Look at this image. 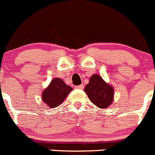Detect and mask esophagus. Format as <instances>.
<instances>
[{
  "label": "esophagus",
  "instance_id": "esophagus-1",
  "mask_svg": "<svg viewBox=\"0 0 155 155\" xmlns=\"http://www.w3.org/2000/svg\"><path fill=\"white\" fill-rule=\"evenodd\" d=\"M75 88L82 90V89H84V85L83 84H81V85H78V86H76V87H75Z\"/></svg>",
  "mask_w": 155,
  "mask_h": 155
}]
</instances>
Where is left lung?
<instances>
[{
    "mask_svg": "<svg viewBox=\"0 0 155 155\" xmlns=\"http://www.w3.org/2000/svg\"><path fill=\"white\" fill-rule=\"evenodd\" d=\"M84 91L92 103L99 108H106L113 101V87L106 83L98 74H94L91 77Z\"/></svg>",
    "mask_w": 155,
    "mask_h": 155,
    "instance_id": "obj_1",
    "label": "left lung"
}]
</instances>
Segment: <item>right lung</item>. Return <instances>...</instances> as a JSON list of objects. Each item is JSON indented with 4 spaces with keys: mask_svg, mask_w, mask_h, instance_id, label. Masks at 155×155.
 <instances>
[{
    "mask_svg": "<svg viewBox=\"0 0 155 155\" xmlns=\"http://www.w3.org/2000/svg\"><path fill=\"white\" fill-rule=\"evenodd\" d=\"M72 89L62 79L54 78L42 93V101L48 107L54 108L64 101Z\"/></svg>",
    "mask_w": 155,
    "mask_h": 155,
    "instance_id": "add662e5",
    "label": "right lung"
}]
</instances>
